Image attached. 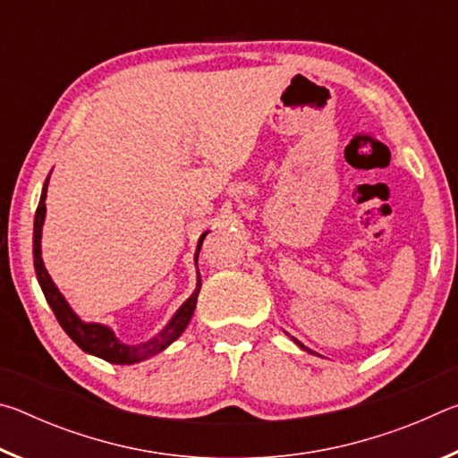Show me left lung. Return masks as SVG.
<instances>
[{
    "mask_svg": "<svg viewBox=\"0 0 458 458\" xmlns=\"http://www.w3.org/2000/svg\"><path fill=\"white\" fill-rule=\"evenodd\" d=\"M291 339H293V341H294V344H297V345H299V347H301V350H305V352H311V350H309V347H305V345H303V344H301V341H297V339H294V337H291Z\"/></svg>",
    "mask_w": 458,
    "mask_h": 458,
    "instance_id": "8db88e82",
    "label": "left lung"
}]
</instances>
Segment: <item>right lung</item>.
Returning <instances> with one entry per match:
<instances>
[{
	"label": "right lung",
	"instance_id": "1",
	"mask_svg": "<svg viewBox=\"0 0 458 458\" xmlns=\"http://www.w3.org/2000/svg\"><path fill=\"white\" fill-rule=\"evenodd\" d=\"M48 182H50V175L46 177L40 204H38V210L34 216V268H36L38 283L42 286L44 297L48 301L54 315H56L60 327L66 331V335L71 337L84 353L95 355V358H100L108 363H117V366H133V363L149 360L153 355L167 350V347L182 335L185 327H188L193 317V311H196L198 294L201 289L199 273L196 276V289H193L190 297L185 299L180 305V309L172 315V319L165 323V327L155 333L151 339L141 341V344H133V345L123 344L108 325L95 323V321H82L81 317L74 313V309L71 307V303H68L64 294L60 293L56 283L52 281V276L48 275V270H46L44 260H42V228L46 220V193H48ZM208 232H204L198 240L196 257H193V260H196V268H198L201 242H204Z\"/></svg>",
	"mask_w": 458,
	"mask_h": 458
}]
</instances>
